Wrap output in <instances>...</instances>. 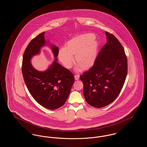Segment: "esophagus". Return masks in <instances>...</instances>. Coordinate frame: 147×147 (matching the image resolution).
I'll list each match as a JSON object with an SVG mask.
<instances>
[{
  "label": "esophagus",
  "mask_w": 147,
  "mask_h": 147,
  "mask_svg": "<svg viewBox=\"0 0 147 147\" xmlns=\"http://www.w3.org/2000/svg\"><path fill=\"white\" fill-rule=\"evenodd\" d=\"M79 75H75V76H74V78H75V79L76 80H79Z\"/></svg>",
  "instance_id": "esophagus-1"
}]
</instances>
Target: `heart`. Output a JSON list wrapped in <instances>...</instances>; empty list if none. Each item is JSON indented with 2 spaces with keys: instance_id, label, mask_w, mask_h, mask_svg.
I'll return each mask as SVG.
<instances>
[{
  "instance_id": "b5f03b06",
  "label": "heart",
  "mask_w": 147,
  "mask_h": 147,
  "mask_svg": "<svg viewBox=\"0 0 147 147\" xmlns=\"http://www.w3.org/2000/svg\"><path fill=\"white\" fill-rule=\"evenodd\" d=\"M94 36L92 33H86L74 38L67 43L66 47H62L59 51L58 57L60 62L67 68H70L75 62L83 69L92 67L97 56V42L94 41ZM80 70L79 67L76 71Z\"/></svg>"
}]
</instances>
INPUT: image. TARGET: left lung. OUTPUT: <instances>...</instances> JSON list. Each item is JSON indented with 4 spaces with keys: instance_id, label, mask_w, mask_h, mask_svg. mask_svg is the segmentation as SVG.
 <instances>
[{
    "instance_id": "left-lung-1",
    "label": "left lung",
    "mask_w": 147,
    "mask_h": 147,
    "mask_svg": "<svg viewBox=\"0 0 147 147\" xmlns=\"http://www.w3.org/2000/svg\"><path fill=\"white\" fill-rule=\"evenodd\" d=\"M107 42L93 67L80 76L88 104L97 108L113 102L119 95L127 74V60L121 43L106 32Z\"/></svg>"
}]
</instances>
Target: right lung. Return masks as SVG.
Masks as SVG:
<instances>
[{
    "mask_svg": "<svg viewBox=\"0 0 147 147\" xmlns=\"http://www.w3.org/2000/svg\"><path fill=\"white\" fill-rule=\"evenodd\" d=\"M42 32L33 39L26 47L22 58V73L25 83L33 98L44 107L55 110L65 102L75 82L73 74L58 63L59 49L45 39ZM46 44L51 47L55 61L44 71L36 70L31 59L39 54Z\"/></svg>",
    "mask_w": 147,
    "mask_h": 147,
    "instance_id": "obj_1",
    "label": "right lung"
}]
</instances>
